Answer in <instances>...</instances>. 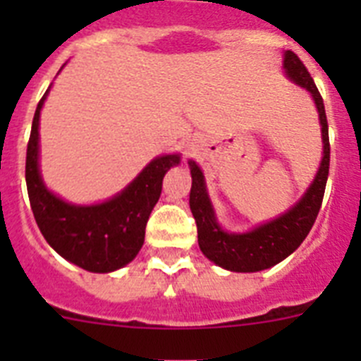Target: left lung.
Segmentation results:
<instances>
[{
  "mask_svg": "<svg viewBox=\"0 0 361 361\" xmlns=\"http://www.w3.org/2000/svg\"><path fill=\"white\" fill-rule=\"evenodd\" d=\"M283 68L296 85L304 86L311 92L312 99L317 103L318 114H320L324 159H322L320 170H318L307 193L279 219L258 226L250 233H242V235L233 233L231 235V233L222 231L216 224L215 213H213L206 186H204L202 171L195 162H190V208L197 222L200 251L216 266L237 271V273H253V271L267 269L289 257L309 235L322 208V200H324L331 161L329 126H327V117H325L324 99L312 81L311 73L307 72L304 63L300 61V57L291 50L283 54Z\"/></svg>",
  "mask_w": 361,
  "mask_h": 361,
  "instance_id": "8db88e82",
  "label": "left lung"
}]
</instances>
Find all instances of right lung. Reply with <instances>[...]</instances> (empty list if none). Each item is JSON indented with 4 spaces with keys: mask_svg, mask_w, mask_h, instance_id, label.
I'll list each match as a JSON object with an SVG mask.
<instances>
[{
    "mask_svg": "<svg viewBox=\"0 0 361 361\" xmlns=\"http://www.w3.org/2000/svg\"><path fill=\"white\" fill-rule=\"evenodd\" d=\"M37 103L27 146L28 199L37 228L57 253L68 262L92 273H110L132 262L145 244V229L162 190V178L178 155L153 159L123 193L95 206H73L57 199L44 188L37 168L39 111L47 99Z\"/></svg>",
    "mask_w": 361,
    "mask_h": 361,
    "instance_id": "right-lung-1",
    "label": "right lung"
}]
</instances>
